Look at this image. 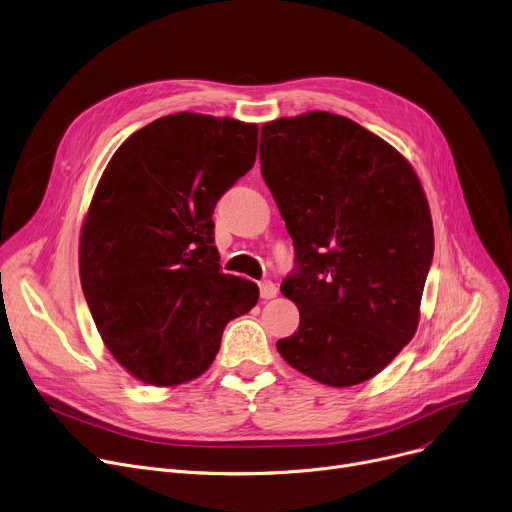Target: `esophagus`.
Returning <instances> with one entry per match:
<instances>
[{
  "instance_id": "1",
  "label": "esophagus",
  "mask_w": 512,
  "mask_h": 512,
  "mask_svg": "<svg viewBox=\"0 0 512 512\" xmlns=\"http://www.w3.org/2000/svg\"><path fill=\"white\" fill-rule=\"evenodd\" d=\"M258 287H260V297L262 299H273L277 295V285L273 281H260Z\"/></svg>"
}]
</instances>
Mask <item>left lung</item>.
<instances>
[{
	"label": "left lung",
	"instance_id": "obj_1",
	"mask_svg": "<svg viewBox=\"0 0 512 512\" xmlns=\"http://www.w3.org/2000/svg\"><path fill=\"white\" fill-rule=\"evenodd\" d=\"M262 135V177L297 262L281 291L299 326L277 349L326 386L366 382L417 330L434 256L424 188L397 148L337 113L279 117Z\"/></svg>",
	"mask_w": 512,
	"mask_h": 512
}]
</instances>
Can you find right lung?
Masks as SVG:
<instances>
[{"mask_svg":"<svg viewBox=\"0 0 512 512\" xmlns=\"http://www.w3.org/2000/svg\"><path fill=\"white\" fill-rule=\"evenodd\" d=\"M258 126L173 113L107 163L80 233V283L111 355L134 378L175 386L213 364L258 285L221 273L213 213L256 161Z\"/></svg>","mask_w":512,"mask_h":512,"instance_id":"right-lung-1","label":"right lung"}]
</instances>
